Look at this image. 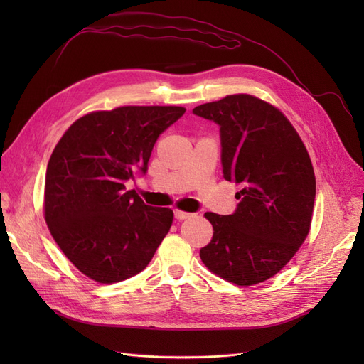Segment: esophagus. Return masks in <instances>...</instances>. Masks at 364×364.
<instances>
[{"instance_id":"34e87169","label":"esophagus","mask_w":364,"mask_h":364,"mask_svg":"<svg viewBox=\"0 0 364 364\" xmlns=\"http://www.w3.org/2000/svg\"><path fill=\"white\" fill-rule=\"evenodd\" d=\"M174 217L178 220H185V218H190L191 214L190 213H185V211H181V209H174Z\"/></svg>"}]
</instances>
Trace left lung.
Instances as JSON below:
<instances>
[{
    "instance_id": "left-lung-1",
    "label": "left lung",
    "mask_w": 364,
    "mask_h": 364,
    "mask_svg": "<svg viewBox=\"0 0 364 364\" xmlns=\"http://www.w3.org/2000/svg\"><path fill=\"white\" fill-rule=\"evenodd\" d=\"M193 112L220 126L223 178L240 191L232 215L205 213L214 234L200 259L222 279L255 285L274 277L311 228L313 164L278 107L250 94L226 95Z\"/></svg>"
}]
</instances>
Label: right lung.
<instances>
[{
	"instance_id": "obj_1",
	"label": "right lung",
	"mask_w": 364,
	"mask_h": 364,
	"mask_svg": "<svg viewBox=\"0 0 364 364\" xmlns=\"http://www.w3.org/2000/svg\"><path fill=\"white\" fill-rule=\"evenodd\" d=\"M185 112L182 106H121L77 118L48 161L43 217L60 250L100 284L144 270L173 223L126 181L147 171L153 146Z\"/></svg>"
}]
</instances>
